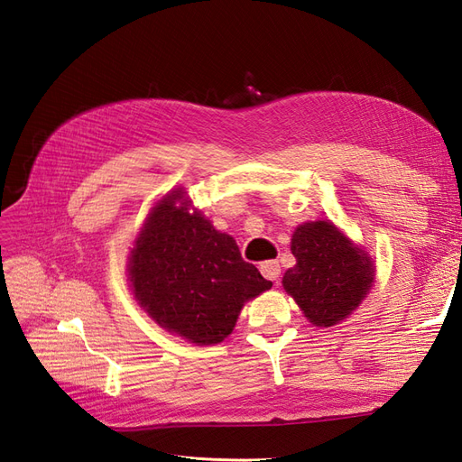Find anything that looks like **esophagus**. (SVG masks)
<instances>
[{"label":"esophagus","instance_id":"34e87169","mask_svg":"<svg viewBox=\"0 0 462 462\" xmlns=\"http://www.w3.org/2000/svg\"><path fill=\"white\" fill-rule=\"evenodd\" d=\"M260 272L265 279H270V282H279V277H282V265H279L277 260H268V262H262L260 265Z\"/></svg>","mask_w":462,"mask_h":462}]
</instances>
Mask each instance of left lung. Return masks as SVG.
I'll return each instance as SVG.
<instances>
[{
    "label": "left lung",
    "instance_id": "8db88e82",
    "mask_svg": "<svg viewBox=\"0 0 462 462\" xmlns=\"http://www.w3.org/2000/svg\"><path fill=\"white\" fill-rule=\"evenodd\" d=\"M297 265L285 272L283 287L316 326H335L366 297L374 282L370 256L331 221H310L292 233Z\"/></svg>",
    "mask_w": 462,
    "mask_h": 462
}]
</instances>
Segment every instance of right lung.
Wrapping results in <instances>:
<instances>
[{"label": "right lung", "mask_w": 462, "mask_h": 462, "mask_svg": "<svg viewBox=\"0 0 462 462\" xmlns=\"http://www.w3.org/2000/svg\"><path fill=\"white\" fill-rule=\"evenodd\" d=\"M180 190L153 208L131 250L138 304L167 331L197 345L221 343L243 304L272 287L243 260L235 239L199 212L177 206Z\"/></svg>", "instance_id": "right-lung-1"}]
</instances>
